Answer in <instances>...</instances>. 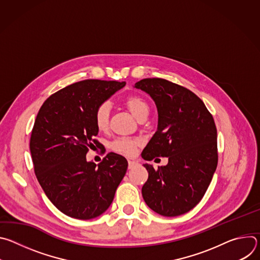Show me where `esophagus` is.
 Wrapping results in <instances>:
<instances>
[{
  "mask_svg": "<svg viewBox=\"0 0 260 260\" xmlns=\"http://www.w3.org/2000/svg\"><path fill=\"white\" fill-rule=\"evenodd\" d=\"M136 166H138V162L135 160H128V169H133Z\"/></svg>",
  "mask_w": 260,
  "mask_h": 260,
  "instance_id": "obj_1",
  "label": "esophagus"
}]
</instances>
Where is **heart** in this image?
<instances>
[{"mask_svg": "<svg viewBox=\"0 0 260 260\" xmlns=\"http://www.w3.org/2000/svg\"><path fill=\"white\" fill-rule=\"evenodd\" d=\"M123 104L129 110V112L137 118L140 119L142 117H146L149 113V105L147 101L139 95V94H129L123 100ZM95 126L101 132H106L109 127L110 120V110L107 105L99 106L93 115ZM140 145V141L135 138L128 137H120L114 140L111 144L112 150L118 154L124 156H132L136 153L138 146Z\"/></svg>", "mask_w": 260, "mask_h": 260, "instance_id": "obj_1", "label": "heart"}]
</instances>
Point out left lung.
<instances>
[{
  "label": "left lung",
  "mask_w": 260,
  "mask_h": 260,
  "mask_svg": "<svg viewBox=\"0 0 260 260\" xmlns=\"http://www.w3.org/2000/svg\"><path fill=\"white\" fill-rule=\"evenodd\" d=\"M135 87L149 93L158 110V128L142 157H169L168 165L157 170L144 165L148 180L142 187L143 199L162 216L187 213L205 196L217 168L214 118L196 93L169 80L146 78Z\"/></svg>",
  "instance_id": "8db88e82"
}]
</instances>
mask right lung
Masks as SVG:
<instances>
[{
  "mask_svg": "<svg viewBox=\"0 0 260 260\" xmlns=\"http://www.w3.org/2000/svg\"><path fill=\"white\" fill-rule=\"evenodd\" d=\"M124 85L75 82L51 94L36 117L29 139L34 171L47 198L67 216L87 220L103 214L126 173L127 160L113 152L98 166L86 160L89 148L102 146L95 139V109Z\"/></svg>",
  "mask_w": 260,
  "mask_h": 260,
  "instance_id": "obj_1",
  "label": "right lung"
}]
</instances>
